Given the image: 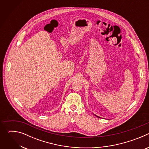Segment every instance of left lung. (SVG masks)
<instances>
[{"instance_id":"1","label":"left lung","mask_w":149,"mask_h":149,"mask_svg":"<svg viewBox=\"0 0 149 149\" xmlns=\"http://www.w3.org/2000/svg\"><path fill=\"white\" fill-rule=\"evenodd\" d=\"M95 116H97V117H99V118H101V117H98V116H96V115H95Z\"/></svg>"}]
</instances>
